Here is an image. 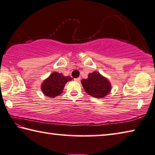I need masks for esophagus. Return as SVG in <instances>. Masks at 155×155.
I'll use <instances>...</instances> for the list:
<instances>
[{
	"instance_id": "1",
	"label": "esophagus",
	"mask_w": 155,
	"mask_h": 155,
	"mask_svg": "<svg viewBox=\"0 0 155 155\" xmlns=\"http://www.w3.org/2000/svg\"><path fill=\"white\" fill-rule=\"evenodd\" d=\"M80 79L81 78H75V81H76V82H79L80 81Z\"/></svg>"
}]
</instances>
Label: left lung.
<instances>
[{
	"instance_id": "left-lung-1",
	"label": "left lung",
	"mask_w": 155,
	"mask_h": 155,
	"mask_svg": "<svg viewBox=\"0 0 155 155\" xmlns=\"http://www.w3.org/2000/svg\"><path fill=\"white\" fill-rule=\"evenodd\" d=\"M81 82L86 93L93 97H104L111 90L110 83L107 78L97 71L89 73L87 79H83Z\"/></svg>"
}]
</instances>
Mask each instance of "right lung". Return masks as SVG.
Returning <instances> with one entry per match:
<instances>
[{
	"instance_id": "obj_1",
	"label": "right lung",
	"mask_w": 155,
	"mask_h": 155,
	"mask_svg": "<svg viewBox=\"0 0 155 155\" xmlns=\"http://www.w3.org/2000/svg\"><path fill=\"white\" fill-rule=\"evenodd\" d=\"M72 78L69 76H64L62 73L54 72L49 77L43 81L41 85L42 93L47 97H55L62 93L66 83Z\"/></svg>"
}]
</instances>
